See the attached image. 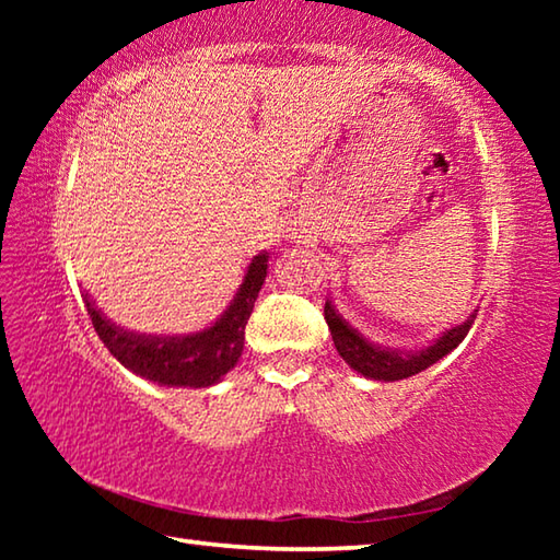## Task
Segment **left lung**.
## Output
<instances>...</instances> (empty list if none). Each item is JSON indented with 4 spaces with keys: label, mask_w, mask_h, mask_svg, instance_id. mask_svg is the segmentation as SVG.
Listing matches in <instances>:
<instances>
[{
    "label": "left lung",
    "mask_w": 560,
    "mask_h": 560,
    "mask_svg": "<svg viewBox=\"0 0 560 560\" xmlns=\"http://www.w3.org/2000/svg\"><path fill=\"white\" fill-rule=\"evenodd\" d=\"M324 316L330 336H334V343L338 355L346 360V363L353 368L355 373L363 377H371V381H381V383H395V381H405V377H412L417 373L428 371L430 365L438 363L447 353H452L457 348L464 336L469 334V328L477 318V311L467 320H462L459 326L447 328L440 338H434L430 346H424L420 350H400V348H387L381 343H373L368 340L358 328H353L348 320L338 314V308L334 306V301H326L324 306Z\"/></svg>",
    "instance_id": "1"
}]
</instances>
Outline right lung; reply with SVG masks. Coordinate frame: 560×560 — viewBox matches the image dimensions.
<instances>
[{
    "instance_id": "1",
    "label": "right lung",
    "mask_w": 560,
    "mask_h": 560,
    "mask_svg": "<svg viewBox=\"0 0 560 560\" xmlns=\"http://www.w3.org/2000/svg\"><path fill=\"white\" fill-rule=\"evenodd\" d=\"M269 269V254L259 252L246 267L244 279L222 316L202 330L183 336L138 334L103 314L96 301L83 293L91 324L110 355L145 381L167 387H210L240 363L244 350V328Z\"/></svg>"
}]
</instances>
